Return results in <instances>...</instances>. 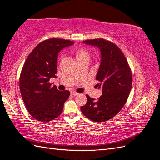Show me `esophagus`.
<instances>
[{"mask_svg": "<svg viewBox=\"0 0 160 160\" xmlns=\"http://www.w3.org/2000/svg\"><path fill=\"white\" fill-rule=\"evenodd\" d=\"M71 94L73 96H76V95H78V92L75 91H71Z\"/></svg>", "mask_w": 160, "mask_h": 160, "instance_id": "1", "label": "esophagus"}]
</instances>
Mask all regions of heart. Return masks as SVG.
Returning a JSON list of instances; mask_svg holds the SVG:
<instances>
[{"mask_svg": "<svg viewBox=\"0 0 160 160\" xmlns=\"http://www.w3.org/2000/svg\"><path fill=\"white\" fill-rule=\"evenodd\" d=\"M75 55L77 61L83 60L84 58H89V53L87 49L84 48H79L75 50Z\"/></svg>", "mask_w": 160, "mask_h": 160, "instance_id": "1", "label": "heart"}]
</instances>
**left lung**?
Instances as JSON below:
<instances>
[{
    "label": "left lung",
    "mask_w": 160,
    "mask_h": 160,
    "mask_svg": "<svg viewBox=\"0 0 160 160\" xmlns=\"http://www.w3.org/2000/svg\"><path fill=\"white\" fill-rule=\"evenodd\" d=\"M83 42L100 49L101 62L96 79L102 92L98 100L87 94L88 102L81 110L89 119L104 122L115 116L126 104L132 88V71L124 54L113 42L103 38Z\"/></svg>",
    "instance_id": "8db88e82"
}]
</instances>
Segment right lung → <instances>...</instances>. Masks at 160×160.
I'll return each instance as SVG.
<instances>
[{
	"label": "right lung",
	"instance_id": "1",
	"mask_svg": "<svg viewBox=\"0 0 160 160\" xmlns=\"http://www.w3.org/2000/svg\"><path fill=\"white\" fill-rule=\"evenodd\" d=\"M73 41L49 38L38 43L24 62L19 77L22 98L31 116L42 122L58 118L70 96L68 90L59 91L49 83L56 77L58 53Z\"/></svg>",
	"mask_w": 160,
	"mask_h": 160
}]
</instances>
